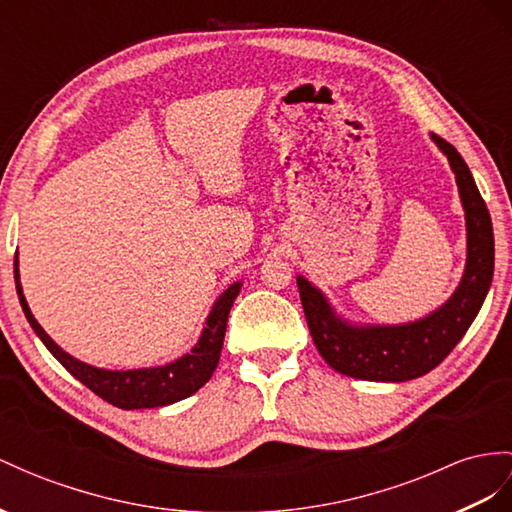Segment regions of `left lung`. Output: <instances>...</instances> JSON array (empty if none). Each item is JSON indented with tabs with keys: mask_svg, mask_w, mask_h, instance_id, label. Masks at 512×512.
Returning a JSON list of instances; mask_svg holds the SVG:
<instances>
[{
	"mask_svg": "<svg viewBox=\"0 0 512 512\" xmlns=\"http://www.w3.org/2000/svg\"><path fill=\"white\" fill-rule=\"evenodd\" d=\"M448 157L461 194L467 225V264L461 285L430 316L398 326H355L342 320L324 294L298 277L300 303L322 359L339 374L361 381L404 383L424 376L450 355L478 316L493 281L495 244L487 203L465 160L450 142L430 134Z\"/></svg>",
	"mask_w": 512,
	"mask_h": 512,
	"instance_id": "obj_1",
	"label": "left lung"
}]
</instances>
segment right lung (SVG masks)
<instances>
[{
	"mask_svg": "<svg viewBox=\"0 0 512 512\" xmlns=\"http://www.w3.org/2000/svg\"><path fill=\"white\" fill-rule=\"evenodd\" d=\"M15 281H17V294H19V303L23 307L25 318H28L34 333L41 337V342L47 346L51 355L62 363V368H67V372H71L77 381L84 383L90 391L97 393L99 398L127 411L155 409V406L179 402L199 391L209 378H212L220 359L222 342H225L229 311L242 287V283H233L220 294L212 311H209L199 342H196V346L188 352V355H183L173 363L160 365V368L112 372V370L93 368V365L73 359L69 352H64L54 339L43 331V326L36 322V318L32 316V311L28 307V300L23 296L21 283H19V259L15 261Z\"/></svg>",
	"mask_w": 512,
	"mask_h": 512,
	"instance_id": "obj_1",
	"label": "right lung"
}]
</instances>
